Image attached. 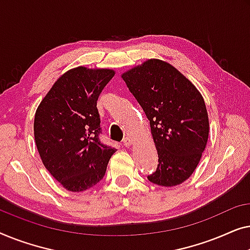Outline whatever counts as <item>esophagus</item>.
Returning a JSON list of instances; mask_svg holds the SVG:
<instances>
[{
  "label": "esophagus",
  "mask_w": 250,
  "mask_h": 250,
  "mask_svg": "<svg viewBox=\"0 0 250 250\" xmlns=\"http://www.w3.org/2000/svg\"><path fill=\"white\" fill-rule=\"evenodd\" d=\"M123 143H124V146H132V143H133V140L131 139V138H125L124 139V141H123Z\"/></svg>",
  "instance_id": "1"
}]
</instances>
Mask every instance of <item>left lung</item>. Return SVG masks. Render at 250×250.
Masks as SVG:
<instances>
[{
  "mask_svg": "<svg viewBox=\"0 0 250 250\" xmlns=\"http://www.w3.org/2000/svg\"><path fill=\"white\" fill-rule=\"evenodd\" d=\"M141 105L158 152V166L148 176L162 187L189 179L206 148L209 122L204 98L172 64L146 60L122 75Z\"/></svg>",
  "mask_w": 250,
  "mask_h": 250,
  "instance_id": "obj_1",
  "label": "left lung"
}]
</instances>
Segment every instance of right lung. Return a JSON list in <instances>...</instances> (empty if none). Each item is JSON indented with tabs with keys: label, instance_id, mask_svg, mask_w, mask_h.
<instances>
[{
	"label": "right lung",
	"instance_id": "1",
	"mask_svg": "<svg viewBox=\"0 0 250 250\" xmlns=\"http://www.w3.org/2000/svg\"><path fill=\"white\" fill-rule=\"evenodd\" d=\"M112 69L76 67L58 78L41 102L34 136L41 159L64 189L81 192L104 179L115 148L104 146L97 101Z\"/></svg>",
	"mask_w": 250,
	"mask_h": 250
}]
</instances>
